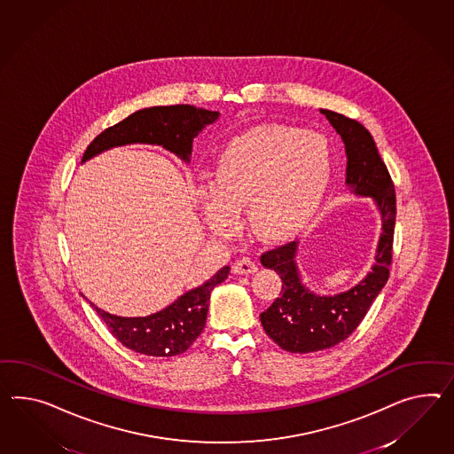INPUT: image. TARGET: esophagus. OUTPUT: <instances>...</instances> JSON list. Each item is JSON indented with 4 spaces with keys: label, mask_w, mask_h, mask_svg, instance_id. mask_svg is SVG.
Masks as SVG:
<instances>
[{
    "label": "esophagus",
    "mask_w": 454,
    "mask_h": 454,
    "mask_svg": "<svg viewBox=\"0 0 454 454\" xmlns=\"http://www.w3.org/2000/svg\"><path fill=\"white\" fill-rule=\"evenodd\" d=\"M232 270L233 273H237V275H252V273H255L258 267H256L255 262H252L248 258H242L233 263Z\"/></svg>",
    "instance_id": "obj_1"
}]
</instances>
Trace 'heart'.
I'll use <instances>...</instances> for the list:
<instances>
[{
    "label": "heart",
    "mask_w": 454,
    "mask_h": 454,
    "mask_svg": "<svg viewBox=\"0 0 454 454\" xmlns=\"http://www.w3.org/2000/svg\"><path fill=\"white\" fill-rule=\"evenodd\" d=\"M329 173L331 150L323 135L260 125L227 143L214 164L212 186L198 189V202L215 237H232L247 209L258 240H281L313 217Z\"/></svg>",
    "instance_id": "1"
}]
</instances>
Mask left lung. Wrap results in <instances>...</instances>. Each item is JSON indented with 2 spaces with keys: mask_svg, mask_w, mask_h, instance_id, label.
Wrapping results in <instances>:
<instances>
[{
  "mask_svg": "<svg viewBox=\"0 0 454 454\" xmlns=\"http://www.w3.org/2000/svg\"><path fill=\"white\" fill-rule=\"evenodd\" d=\"M344 143L346 186L354 196L371 198L380 214L382 232L371 271L349 290L321 294L306 286L296 262L300 242L263 254L260 262L281 278V294L260 321L281 349L294 354L325 350L349 337L388 279L395 229V189L369 129L359 121L319 108Z\"/></svg>",
  "mask_w": 454,
  "mask_h": 454,
  "instance_id": "8db88e82",
  "label": "left lung"
}]
</instances>
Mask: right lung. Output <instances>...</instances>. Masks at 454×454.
<instances>
[{"label":"right lung","mask_w":454,"mask_h":454,"mask_svg":"<svg viewBox=\"0 0 454 454\" xmlns=\"http://www.w3.org/2000/svg\"><path fill=\"white\" fill-rule=\"evenodd\" d=\"M219 117V112L194 105L143 108L102 131L83 153L82 163L112 148L140 143L163 146L166 152L173 153L187 164L191 161L194 138ZM231 267L221 268L206 283L186 291L173 304L150 316L121 317L106 313L95 304L93 309L125 348L143 356L173 357L186 352L200 336L207 319L210 293L227 279Z\"/></svg>","instance_id":"right-lung-1"}]
</instances>
